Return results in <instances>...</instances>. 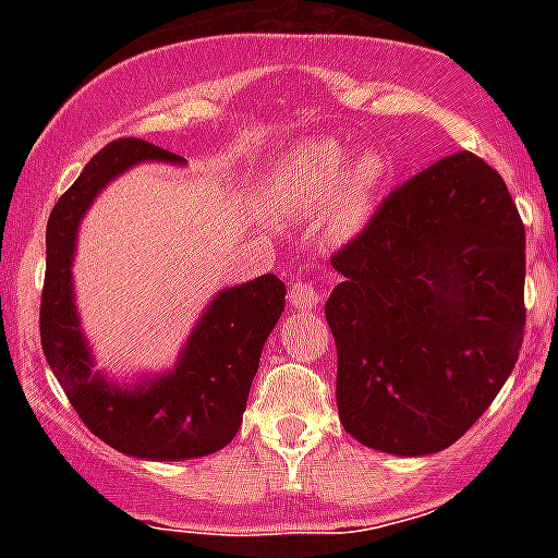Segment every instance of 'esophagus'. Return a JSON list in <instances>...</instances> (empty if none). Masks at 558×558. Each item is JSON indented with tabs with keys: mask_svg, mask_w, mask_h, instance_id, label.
Masks as SVG:
<instances>
[{
	"mask_svg": "<svg viewBox=\"0 0 558 558\" xmlns=\"http://www.w3.org/2000/svg\"><path fill=\"white\" fill-rule=\"evenodd\" d=\"M289 302L296 311H313L320 302V291L313 283H307V280H294L289 291Z\"/></svg>",
	"mask_w": 558,
	"mask_h": 558,
	"instance_id": "34e87169",
	"label": "esophagus"
}]
</instances>
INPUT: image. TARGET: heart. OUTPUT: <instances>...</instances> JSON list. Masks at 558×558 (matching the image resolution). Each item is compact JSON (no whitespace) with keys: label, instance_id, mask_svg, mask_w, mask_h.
Segmentation results:
<instances>
[{"label":"heart","instance_id":"b5f03b06","mask_svg":"<svg viewBox=\"0 0 558 558\" xmlns=\"http://www.w3.org/2000/svg\"><path fill=\"white\" fill-rule=\"evenodd\" d=\"M348 170V154L337 143H320L307 145V148L296 150L291 159V185L300 191V196L311 205H320L335 196L340 189L342 172ZM386 165L380 156L369 154L362 156L348 170L345 183H342L340 199H337V227L340 232H356L367 218L373 196L378 185L384 183Z\"/></svg>","mask_w":558,"mask_h":558}]
</instances>
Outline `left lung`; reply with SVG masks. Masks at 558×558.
Instances as JSON below:
<instances>
[{
    "label": "left lung",
    "mask_w": 558,
    "mask_h": 558,
    "mask_svg": "<svg viewBox=\"0 0 558 558\" xmlns=\"http://www.w3.org/2000/svg\"><path fill=\"white\" fill-rule=\"evenodd\" d=\"M337 410L362 446H453L519 362L526 234L497 170L446 156L393 189L331 256Z\"/></svg>",
    "instance_id": "obj_1"
}]
</instances>
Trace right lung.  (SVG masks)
<instances>
[{
    "mask_svg": "<svg viewBox=\"0 0 558 558\" xmlns=\"http://www.w3.org/2000/svg\"><path fill=\"white\" fill-rule=\"evenodd\" d=\"M140 161L183 165L180 156L137 137L105 145L81 178L61 194L45 232V286L39 340L83 424L116 451L150 461H183L221 451L243 424L247 391L262 348L286 305V286L275 275L218 291L159 378L121 388L94 369L72 291V256L81 218L94 196Z\"/></svg>",
    "mask_w": 558,
    "mask_h": 558,
    "instance_id": "obj_1",
    "label": "right lung"
}]
</instances>
